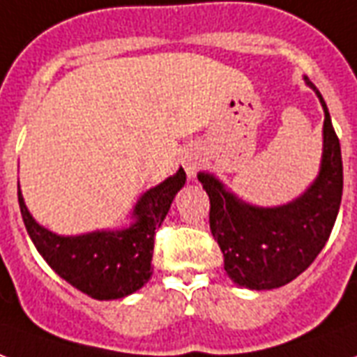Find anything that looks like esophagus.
Instances as JSON below:
<instances>
[{"label":"esophagus","mask_w":357,"mask_h":357,"mask_svg":"<svg viewBox=\"0 0 357 357\" xmlns=\"http://www.w3.org/2000/svg\"><path fill=\"white\" fill-rule=\"evenodd\" d=\"M181 165L185 168L189 179H192L197 176L200 165H202V155L197 147H187L185 151L181 153Z\"/></svg>","instance_id":"obj_1"}]
</instances>
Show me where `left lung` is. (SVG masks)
<instances>
[{
    "mask_svg": "<svg viewBox=\"0 0 357 357\" xmlns=\"http://www.w3.org/2000/svg\"><path fill=\"white\" fill-rule=\"evenodd\" d=\"M324 109V147L318 176L297 199L257 206L229 191L212 172H199L210 197V229L223 252L229 278L240 287L263 291L289 284L305 273L326 245L342 197V157L326 100L308 77Z\"/></svg>",
    "mask_w": 357,
    "mask_h": 357,
    "instance_id": "left-lung-1",
    "label": "left lung"
}]
</instances>
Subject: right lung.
I'll return each instance as SVG.
<instances>
[{"label": "right lung", "mask_w": 357, "mask_h": 357, "mask_svg": "<svg viewBox=\"0 0 357 357\" xmlns=\"http://www.w3.org/2000/svg\"><path fill=\"white\" fill-rule=\"evenodd\" d=\"M185 179L183 168H178L174 176L145 191L132 210L130 225L113 231L100 229L75 236L56 234L33 219L20 187L18 204L31 242L60 278L92 299H123L142 289L151 278L155 232Z\"/></svg>", "instance_id": "add662e5"}]
</instances>
